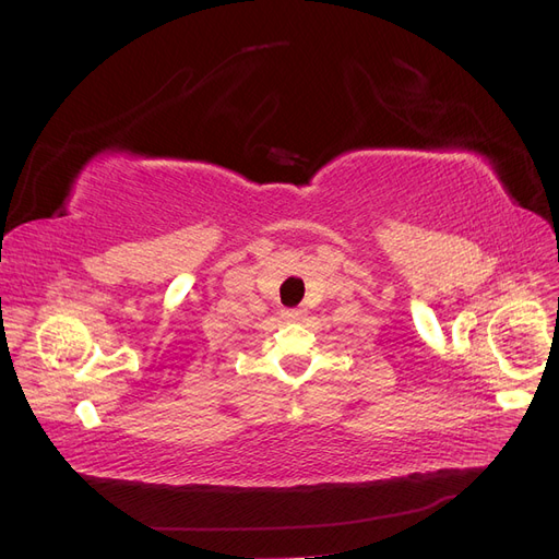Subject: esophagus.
<instances>
[{"label": "esophagus", "mask_w": 559, "mask_h": 559, "mask_svg": "<svg viewBox=\"0 0 559 559\" xmlns=\"http://www.w3.org/2000/svg\"><path fill=\"white\" fill-rule=\"evenodd\" d=\"M302 317V310H282V319L286 321H298Z\"/></svg>", "instance_id": "esophagus-1"}]
</instances>
